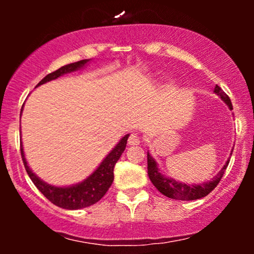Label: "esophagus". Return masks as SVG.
<instances>
[{
  "label": "esophagus",
  "instance_id": "esophagus-1",
  "mask_svg": "<svg viewBox=\"0 0 254 254\" xmlns=\"http://www.w3.org/2000/svg\"><path fill=\"white\" fill-rule=\"evenodd\" d=\"M127 143L130 145H137L141 143V137L139 135H137V133H131L129 136V139H127Z\"/></svg>",
  "mask_w": 254,
  "mask_h": 254
}]
</instances>
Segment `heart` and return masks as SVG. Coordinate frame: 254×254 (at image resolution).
I'll list each match as a JSON object with an SVG mask.
<instances>
[{
    "mask_svg": "<svg viewBox=\"0 0 254 254\" xmlns=\"http://www.w3.org/2000/svg\"><path fill=\"white\" fill-rule=\"evenodd\" d=\"M167 88L170 90H173L174 88H176V82H174V81H170L167 84Z\"/></svg>",
    "mask_w": 254,
    "mask_h": 254,
    "instance_id": "b5f03b06",
    "label": "heart"
}]
</instances>
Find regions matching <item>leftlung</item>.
I'll use <instances>...</instances> for the list:
<instances>
[{
    "label": "left lung",
    "instance_id": "1",
    "mask_svg": "<svg viewBox=\"0 0 254 254\" xmlns=\"http://www.w3.org/2000/svg\"><path fill=\"white\" fill-rule=\"evenodd\" d=\"M215 93L217 95H220L221 99L228 105L230 110H233L232 101L228 95L221 89V87H218L216 84L215 87ZM148 176H149L150 182L153 183V185L161 192L162 194H165L166 197L173 198V199L178 200H194L199 199V198L205 197L206 194H209L210 192L214 190L217 186V184L220 183L221 178L223 177L224 171H226L227 166L229 164V160L226 162V165L223 166L222 170L217 173V176L212 178L210 182H206L203 184H199V185H188L185 183L177 182L176 179H171V178H167L162 176L160 173L159 168H157L156 161L150 156V154L148 153Z\"/></svg>",
    "mask_w": 254,
    "mask_h": 254
}]
</instances>
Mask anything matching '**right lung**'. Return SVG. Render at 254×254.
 Here are the masks:
<instances>
[{
  "label": "right lung",
  "instance_id": "1",
  "mask_svg": "<svg viewBox=\"0 0 254 254\" xmlns=\"http://www.w3.org/2000/svg\"><path fill=\"white\" fill-rule=\"evenodd\" d=\"M89 62V60H82L78 61V62L66 64V65L62 66V68L57 69L56 71L50 72L49 75H46L45 77L37 84H40L49 82L51 80H56L57 77L62 76L64 74H68V72L76 71L78 69L83 68L84 64ZM22 112V109H21ZM127 137L129 133L125 135L121 141L118 142V144L111 150V153L103 160L99 167L93 172L90 176L84 179L82 183L76 184V185L72 186H65V188H58V186L50 185V184L43 182L42 179H39L33 172L31 171V168L28 167L27 161L25 159L24 149H22V143L20 144V150H21V157L22 161H24L26 172H27L28 177L31 178V180L33 182L34 185L37 186V189L42 193L50 200L51 203H54L55 205L60 206V208L68 209V210H77V209L87 208V206L93 205L105 196L107 190L110 189V186L112 185L113 179V170H115V165L117 164V161L121 157L123 151L127 147Z\"/></svg>",
  "mask_w": 254,
  "mask_h": 254
}]
</instances>
